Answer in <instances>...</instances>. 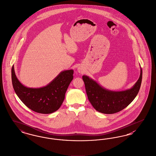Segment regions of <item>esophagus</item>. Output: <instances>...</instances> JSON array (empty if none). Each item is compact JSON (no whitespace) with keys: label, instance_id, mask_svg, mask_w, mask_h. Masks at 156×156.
Masks as SVG:
<instances>
[{"label":"esophagus","instance_id":"obj_1","mask_svg":"<svg viewBox=\"0 0 156 156\" xmlns=\"http://www.w3.org/2000/svg\"><path fill=\"white\" fill-rule=\"evenodd\" d=\"M78 73H83V72H82V71H82V69H80V68H78Z\"/></svg>","mask_w":156,"mask_h":156}]
</instances>
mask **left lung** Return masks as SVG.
I'll list each match as a JSON object with an SVG mask.
<instances>
[{
    "instance_id": "1",
    "label": "left lung",
    "mask_w": 156,
    "mask_h": 156,
    "mask_svg": "<svg viewBox=\"0 0 156 156\" xmlns=\"http://www.w3.org/2000/svg\"><path fill=\"white\" fill-rule=\"evenodd\" d=\"M82 79L87 98L94 108L103 114H114L126 107L137 96L142 83V69L140 67V76L135 85L122 91L106 89L87 75H83Z\"/></svg>"
}]
</instances>
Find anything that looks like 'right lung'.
I'll return each mask as SVG.
<instances>
[{
	"label": "right lung",
	"mask_w": 156,
	"mask_h": 156,
	"mask_svg": "<svg viewBox=\"0 0 156 156\" xmlns=\"http://www.w3.org/2000/svg\"><path fill=\"white\" fill-rule=\"evenodd\" d=\"M73 69L62 71L45 87H28L19 81L12 66V87L20 99L27 107L38 113L50 114L57 111L62 105L67 88L73 80Z\"/></svg>",
	"instance_id": "1"
}]
</instances>
